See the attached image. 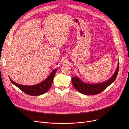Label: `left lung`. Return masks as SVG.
Wrapping results in <instances>:
<instances>
[{
	"mask_svg": "<svg viewBox=\"0 0 129 129\" xmlns=\"http://www.w3.org/2000/svg\"><path fill=\"white\" fill-rule=\"evenodd\" d=\"M119 70V62L116 70L112 77L102 83L95 84H87L82 81L77 77L71 78L72 83L75 89L80 93L88 95H96L100 93L115 80Z\"/></svg>",
	"mask_w": 129,
	"mask_h": 129,
	"instance_id": "obj_1",
	"label": "left lung"
}]
</instances>
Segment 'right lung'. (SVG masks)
<instances>
[{
	"instance_id": "right-lung-1",
	"label": "right lung",
	"mask_w": 129,
	"mask_h": 129,
	"mask_svg": "<svg viewBox=\"0 0 129 129\" xmlns=\"http://www.w3.org/2000/svg\"><path fill=\"white\" fill-rule=\"evenodd\" d=\"M57 71V68L54 69L44 81L32 86L22 85L15 83L10 77L9 79L13 84L19 88L25 93L31 96H38L44 94L49 90L51 86L53 78Z\"/></svg>"
}]
</instances>
